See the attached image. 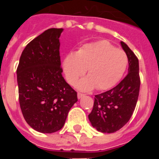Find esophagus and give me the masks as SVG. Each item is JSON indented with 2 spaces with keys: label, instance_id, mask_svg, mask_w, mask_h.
Returning <instances> with one entry per match:
<instances>
[{
  "label": "esophagus",
  "instance_id": "1",
  "mask_svg": "<svg viewBox=\"0 0 159 159\" xmlns=\"http://www.w3.org/2000/svg\"><path fill=\"white\" fill-rule=\"evenodd\" d=\"M84 96V94L80 93V92H78V94H77V97H78V99H81V98Z\"/></svg>",
  "mask_w": 159,
  "mask_h": 159
}]
</instances>
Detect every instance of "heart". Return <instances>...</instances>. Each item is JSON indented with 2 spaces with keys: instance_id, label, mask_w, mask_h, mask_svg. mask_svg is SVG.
Returning <instances> with one entry per match:
<instances>
[{
  "instance_id": "heart-1",
  "label": "heart",
  "mask_w": 159,
  "mask_h": 159,
  "mask_svg": "<svg viewBox=\"0 0 159 159\" xmlns=\"http://www.w3.org/2000/svg\"><path fill=\"white\" fill-rule=\"evenodd\" d=\"M127 63L124 52L115 48L106 40H101L85 44L76 53L67 55L63 62V69L70 84H75L79 77L88 70V76L76 84L80 90L90 91L95 87L106 90L120 80Z\"/></svg>"
}]
</instances>
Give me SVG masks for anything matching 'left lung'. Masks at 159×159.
Segmentation results:
<instances>
[{
    "label": "left lung",
    "mask_w": 159,
    "mask_h": 159,
    "mask_svg": "<svg viewBox=\"0 0 159 159\" xmlns=\"http://www.w3.org/2000/svg\"><path fill=\"white\" fill-rule=\"evenodd\" d=\"M128 59V74L117 86L95 95L88 119L98 131L114 133L130 120L137 103L140 88L139 60L130 48L121 41Z\"/></svg>",
    "instance_id": "1"
}]
</instances>
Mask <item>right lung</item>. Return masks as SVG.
I'll return each instance as SVG.
<instances>
[{"mask_svg":"<svg viewBox=\"0 0 159 159\" xmlns=\"http://www.w3.org/2000/svg\"><path fill=\"white\" fill-rule=\"evenodd\" d=\"M49 29L29 42L16 69L19 102L25 121L35 130L53 133L64 127L77 102V92L62 76L60 36Z\"/></svg>","mask_w":159,"mask_h":159,"instance_id":"right-lung-1","label":"right lung"}]
</instances>
